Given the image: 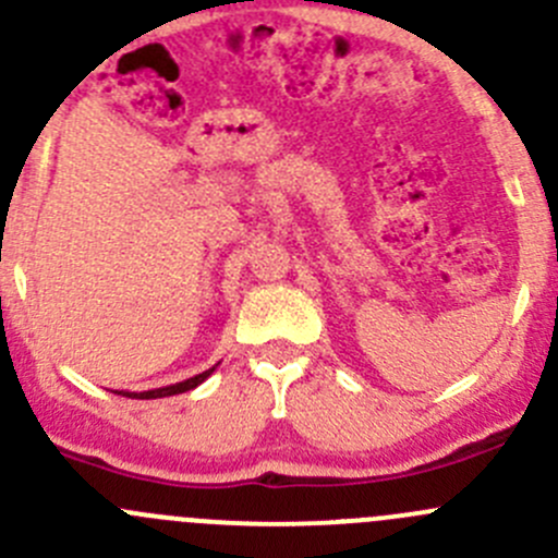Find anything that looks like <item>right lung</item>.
Here are the masks:
<instances>
[{
	"mask_svg": "<svg viewBox=\"0 0 558 558\" xmlns=\"http://www.w3.org/2000/svg\"><path fill=\"white\" fill-rule=\"evenodd\" d=\"M216 367H218V364H216ZM216 367L205 369V373L194 375V378H189V380H180V384H172V386L150 388V391H112V393H123V397H129V399H159V397H172V393L191 391V388H196L199 384H205V380L210 378L213 373H216Z\"/></svg>",
	"mask_w": 558,
	"mask_h": 558,
	"instance_id": "1",
	"label": "right lung"
}]
</instances>
